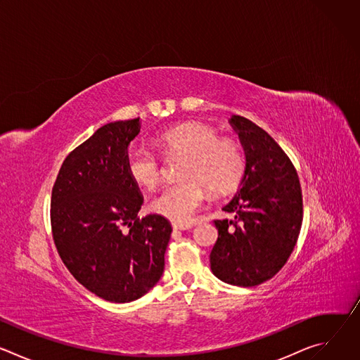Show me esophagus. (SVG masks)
Returning <instances> with one entry per match:
<instances>
[{"mask_svg":"<svg viewBox=\"0 0 360 360\" xmlns=\"http://www.w3.org/2000/svg\"><path fill=\"white\" fill-rule=\"evenodd\" d=\"M172 228H174L175 231H186V229H191V228H192V224H189V225H178V224H174Z\"/></svg>","mask_w":360,"mask_h":360,"instance_id":"esophagus-1","label":"esophagus"}]
</instances>
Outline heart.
<instances>
[{
  "label": "heart",
  "instance_id": "1",
  "mask_svg": "<svg viewBox=\"0 0 360 360\" xmlns=\"http://www.w3.org/2000/svg\"><path fill=\"white\" fill-rule=\"evenodd\" d=\"M165 155L186 157L181 171L184 182L165 186L150 207L158 215L186 225L205 200V190L214 195L232 192L245 169L240 148L219 139L215 129L199 122H188L169 128L157 136ZM127 172L139 186L152 188L160 182L161 164L155 153L143 146H131L127 152Z\"/></svg>",
  "mask_w": 360,
  "mask_h": 360
}]
</instances>
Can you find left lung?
<instances>
[{"mask_svg": "<svg viewBox=\"0 0 360 360\" xmlns=\"http://www.w3.org/2000/svg\"><path fill=\"white\" fill-rule=\"evenodd\" d=\"M229 124L245 153L235 196L222 208L211 252L212 274L225 283L256 286L274 278L290 256L303 218L296 169L275 139L252 121L232 115Z\"/></svg>", "mask_w": 360, "mask_h": 360, "instance_id": "obj_1", "label": "left lung"}]
</instances>
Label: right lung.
I'll use <instances>...</instances> for the list:
<instances>
[{"mask_svg":"<svg viewBox=\"0 0 360 360\" xmlns=\"http://www.w3.org/2000/svg\"><path fill=\"white\" fill-rule=\"evenodd\" d=\"M139 118L98 128L63 162L51 196V226L63 262L89 292L114 303L139 299L158 283L169 221L142 219L143 196L127 172Z\"/></svg>","mask_w":360,"mask_h":360,"instance_id":"add662e5","label":"right lung"}]
</instances>
